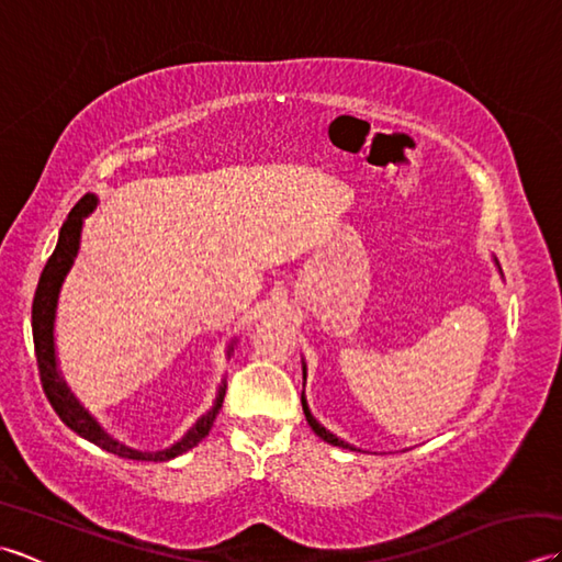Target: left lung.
Masks as SVG:
<instances>
[{"label": "left lung", "instance_id": "left-lung-1", "mask_svg": "<svg viewBox=\"0 0 562 562\" xmlns=\"http://www.w3.org/2000/svg\"><path fill=\"white\" fill-rule=\"evenodd\" d=\"M495 266H497V270H499V262H497V258H495ZM499 274H503V270H499ZM302 374H304V384H306V362L302 360ZM302 408H304V415H306V423H308V427L314 429V432L324 439V441H328V445H333V447H342V449H350V451H362V449H357V447H352V445H348V441L345 439H340V437H336L330 432V429H326L324 425H321L316 417L312 415V411H308V403H306V396H304V391H302Z\"/></svg>", "mask_w": 562, "mask_h": 562}]
</instances>
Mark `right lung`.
<instances>
[{"label":"right lung","mask_w":562,"mask_h":562,"mask_svg":"<svg viewBox=\"0 0 562 562\" xmlns=\"http://www.w3.org/2000/svg\"><path fill=\"white\" fill-rule=\"evenodd\" d=\"M97 205H99V198L93 193H87L75 207H71V212L67 214V220L63 224V229H59L53 256L47 258L45 268L41 272L38 290H35V296H33L31 326H33L35 357H38V369H41V384H43L47 401H50L55 413L59 415V420H63L69 429H75L79 437L89 439L91 445L111 451V453H115V457L133 459V461H171L176 457H181V453H186L188 449H193L198 441H202L210 435L214 417H217V413L222 411L226 381H222L220 384L212 408L205 415H200L198 420L186 429V435L181 439L173 441V445L166 449L147 451V449L127 447L125 441H117L115 437L105 432L97 417L83 408L81 401L75 396V393H71L63 372H59L57 352H55V318H57L59 292H63L67 274L79 256L83 220H87L89 214L97 210ZM234 345H236V338H232L229 348H226V357L234 352Z\"/></svg>","instance_id":"add662e5"}]
</instances>
